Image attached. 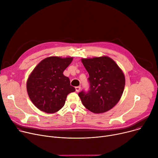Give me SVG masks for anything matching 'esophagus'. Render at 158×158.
I'll use <instances>...</instances> for the list:
<instances>
[{"mask_svg":"<svg viewBox=\"0 0 158 158\" xmlns=\"http://www.w3.org/2000/svg\"><path fill=\"white\" fill-rule=\"evenodd\" d=\"M81 86H77V87H76V91H77V92H79L80 90H81Z\"/></svg>","mask_w":158,"mask_h":158,"instance_id":"34e87169","label":"esophagus"}]
</instances>
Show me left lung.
<instances>
[{"mask_svg": "<svg viewBox=\"0 0 158 158\" xmlns=\"http://www.w3.org/2000/svg\"><path fill=\"white\" fill-rule=\"evenodd\" d=\"M88 71L89 88L78 95L87 109L103 113L114 107L119 101L125 85L124 73L112 59L107 56L82 58Z\"/></svg>", "mask_w": 158, "mask_h": 158, "instance_id": "left-lung-1", "label": "left lung"}]
</instances>
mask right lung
I'll return each mask as SVG.
<instances>
[{
	"mask_svg": "<svg viewBox=\"0 0 158 158\" xmlns=\"http://www.w3.org/2000/svg\"><path fill=\"white\" fill-rule=\"evenodd\" d=\"M72 58L51 56L42 60L30 75L27 89L30 99L41 111L55 113L64 106L68 94L76 89L63 74Z\"/></svg>",
	"mask_w": 158,
	"mask_h": 158,
	"instance_id": "right-lung-1",
	"label": "right lung"
}]
</instances>
